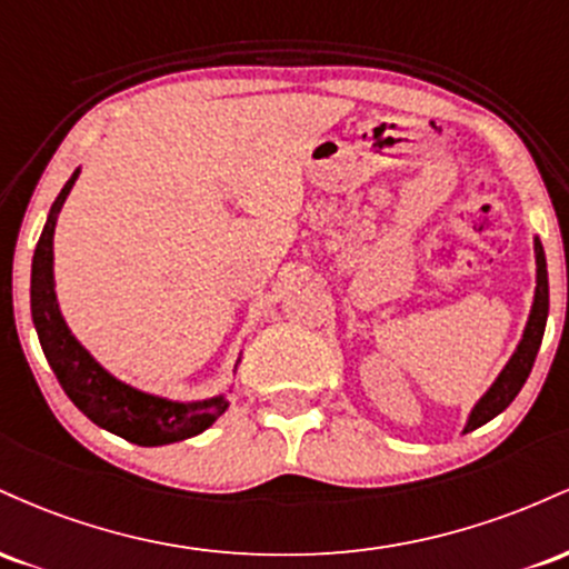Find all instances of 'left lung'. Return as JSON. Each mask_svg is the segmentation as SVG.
<instances>
[{
    "label": "left lung",
    "instance_id": "8db88e82",
    "mask_svg": "<svg viewBox=\"0 0 569 569\" xmlns=\"http://www.w3.org/2000/svg\"><path fill=\"white\" fill-rule=\"evenodd\" d=\"M546 318H548V270H546V253L540 240L535 238V297L530 307V318H527L525 331H521L519 345H516L513 356L508 358L506 367L500 369V375L495 377V382L489 385L487 393L473 403L471 415H468L466 428L462 433H471V430L481 428L485 422L498 417L502 409L511 407V401L519 396V390L525 388L527 377H530L535 356L540 350V339L546 331Z\"/></svg>",
    "mask_w": 569,
    "mask_h": 569
}]
</instances>
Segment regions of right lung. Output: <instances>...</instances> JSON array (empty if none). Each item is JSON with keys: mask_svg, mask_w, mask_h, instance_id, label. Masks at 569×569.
I'll use <instances>...</instances> for the list:
<instances>
[{"mask_svg": "<svg viewBox=\"0 0 569 569\" xmlns=\"http://www.w3.org/2000/svg\"><path fill=\"white\" fill-rule=\"evenodd\" d=\"M77 179H80V168L71 173V179L50 206L34 259H31V318H34L44 358H48L50 369L56 371L63 393L98 428L109 430V433L130 443H139V447H162V443L192 439L224 415L230 407L227 393L202 398V401H173V398L133 388L109 369H103L93 358V352L71 335L67 318H63L56 293L53 234L58 213H61ZM238 367L240 356L232 371H238Z\"/></svg>", "mask_w": 569, "mask_h": 569, "instance_id": "obj_1", "label": "right lung"}]
</instances>
